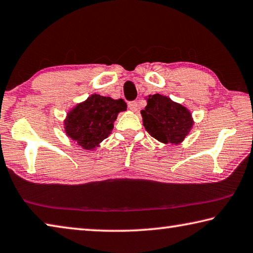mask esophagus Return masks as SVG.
<instances>
[{"instance_id": "1", "label": "esophagus", "mask_w": 253, "mask_h": 253, "mask_svg": "<svg viewBox=\"0 0 253 253\" xmlns=\"http://www.w3.org/2000/svg\"><path fill=\"white\" fill-rule=\"evenodd\" d=\"M128 107H129L130 110L136 111L137 107H138V104H137V101H129L128 102Z\"/></svg>"}]
</instances>
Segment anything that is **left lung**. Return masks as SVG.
Listing matches in <instances>:
<instances>
[{
    "label": "left lung",
    "mask_w": 253,
    "mask_h": 253,
    "mask_svg": "<svg viewBox=\"0 0 253 253\" xmlns=\"http://www.w3.org/2000/svg\"><path fill=\"white\" fill-rule=\"evenodd\" d=\"M147 102L142 116L151 136L165 144L181 143L193 126L190 111L158 93L149 97Z\"/></svg>",
    "instance_id": "8db88e82"
}]
</instances>
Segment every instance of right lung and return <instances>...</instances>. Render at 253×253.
<instances>
[{
	"instance_id": "obj_1",
	"label": "right lung",
	"mask_w": 253,
	"mask_h": 253,
	"mask_svg": "<svg viewBox=\"0 0 253 253\" xmlns=\"http://www.w3.org/2000/svg\"><path fill=\"white\" fill-rule=\"evenodd\" d=\"M123 99L92 95L69 113L66 132L84 149H91L108 137L119 111L126 110Z\"/></svg>"
}]
</instances>
